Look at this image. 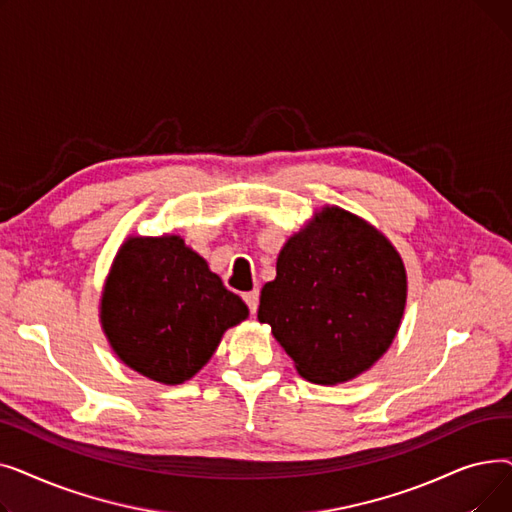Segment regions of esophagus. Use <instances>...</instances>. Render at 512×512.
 I'll list each match as a JSON object with an SVG mask.
<instances>
[{
  "label": "esophagus",
  "mask_w": 512,
  "mask_h": 512,
  "mask_svg": "<svg viewBox=\"0 0 512 512\" xmlns=\"http://www.w3.org/2000/svg\"><path fill=\"white\" fill-rule=\"evenodd\" d=\"M242 299H245L249 311L255 315L257 313V307H259V290H251V292H245L242 294Z\"/></svg>",
  "instance_id": "1"
}]
</instances>
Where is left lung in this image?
<instances>
[{"label":"left lung","mask_w":512,"mask_h":512,"mask_svg":"<svg viewBox=\"0 0 512 512\" xmlns=\"http://www.w3.org/2000/svg\"><path fill=\"white\" fill-rule=\"evenodd\" d=\"M407 303V274L390 242L357 215L326 207L280 251L259 321L313 384H340L392 344Z\"/></svg>","instance_id":"left-lung-1"}]
</instances>
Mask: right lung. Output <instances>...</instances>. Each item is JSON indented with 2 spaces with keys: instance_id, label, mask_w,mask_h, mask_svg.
<instances>
[{
  "instance_id": "1",
  "label": "right lung",
  "mask_w": 512,
  "mask_h": 512,
  "mask_svg": "<svg viewBox=\"0 0 512 512\" xmlns=\"http://www.w3.org/2000/svg\"><path fill=\"white\" fill-rule=\"evenodd\" d=\"M238 294L180 236L130 238L101 299L116 355L161 384H182L211 359L222 334L247 319Z\"/></svg>"
}]
</instances>
